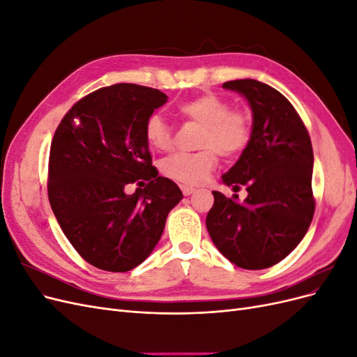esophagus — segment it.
<instances>
[{
    "label": "esophagus",
    "mask_w": 357,
    "mask_h": 357,
    "mask_svg": "<svg viewBox=\"0 0 357 357\" xmlns=\"http://www.w3.org/2000/svg\"><path fill=\"white\" fill-rule=\"evenodd\" d=\"M180 189H181V192H183V195H186V197L192 195V193L195 192V189H193V188H189V186H185V185H181V186H180Z\"/></svg>",
    "instance_id": "obj_1"
}]
</instances>
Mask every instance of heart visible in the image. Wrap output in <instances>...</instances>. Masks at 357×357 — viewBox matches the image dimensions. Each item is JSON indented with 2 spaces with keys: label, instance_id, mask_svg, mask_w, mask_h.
<instances>
[{
  "label": "heart",
  "instance_id": "b5f03b06",
  "mask_svg": "<svg viewBox=\"0 0 357 357\" xmlns=\"http://www.w3.org/2000/svg\"><path fill=\"white\" fill-rule=\"evenodd\" d=\"M178 116L202 128L197 153H174L160 162L162 174L183 185H201L215 165V153L223 159L240 156L253 135L252 113L215 93H204L177 105ZM146 142L159 152L172 147L174 138L164 117L155 113L144 123Z\"/></svg>",
  "mask_w": 357,
  "mask_h": 357
}]
</instances>
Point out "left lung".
Instances as JSON below:
<instances>
[{
	"label": "left lung",
	"mask_w": 357,
	"mask_h": 357,
	"mask_svg": "<svg viewBox=\"0 0 357 357\" xmlns=\"http://www.w3.org/2000/svg\"><path fill=\"white\" fill-rule=\"evenodd\" d=\"M223 88L243 93L253 112V135L226 186L247 190L244 202L214 190L208 234L219 252L244 269L278 264L307 234L316 201L311 189L312 147L307 128L284 95L253 79Z\"/></svg>",
	"instance_id": "8db88e82"
}]
</instances>
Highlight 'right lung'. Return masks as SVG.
<instances>
[{
    "instance_id": "right-lung-1",
    "label": "right lung",
    "mask_w": 357,
    "mask_h": 357,
    "mask_svg": "<svg viewBox=\"0 0 357 357\" xmlns=\"http://www.w3.org/2000/svg\"><path fill=\"white\" fill-rule=\"evenodd\" d=\"M167 98L134 83L105 86L75 102L53 135L50 207L75 252L102 271L142 264L183 198L174 181L158 176L144 138L147 117ZM132 182L140 188L126 196Z\"/></svg>"
}]
</instances>
